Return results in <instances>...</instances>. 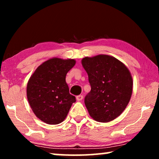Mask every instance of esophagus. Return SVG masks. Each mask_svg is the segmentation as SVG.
I'll return each instance as SVG.
<instances>
[{"mask_svg":"<svg viewBox=\"0 0 159 159\" xmlns=\"http://www.w3.org/2000/svg\"><path fill=\"white\" fill-rule=\"evenodd\" d=\"M83 95H81L76 96V99H77V101H81L82 99H83Z\"/></svg>","mask_w":159,"mask_h":159,"instance_id":"esophagus-1","label":"esophagus"}]
</instances>
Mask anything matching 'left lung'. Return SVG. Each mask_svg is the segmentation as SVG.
<instances>
[{
  "instance_id": "8db88e82",
  "label": "left lung",
  "mask_w": 159,
  "mask_h": 159,
  "mask_svg": "<svg viewBox=\"0 0 159 159\" xmlns=\"http://www.w3.org/2000/svg\"><path fill=\"white\" fill-rule=\"evenodd\" d=\"M81 64L91 86L85 98L88 113L96 121H111L130 100L133 81L130 71L121 61L107 55L85 57Z\"/></svg>"
}]
</instances>
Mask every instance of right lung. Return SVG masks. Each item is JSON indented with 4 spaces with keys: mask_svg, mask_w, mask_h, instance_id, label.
Masks as SVG:
<instances>
[{
    "mask_svg": "<svg viewBox=\"0 0 159 159\" xmlns=\"http://www.w3.org/2000/svg\"><path fill=\"white\" fill-rule=\"evenodd\" d=\"M76 64L74 59L50 58L38 66L29 79L26 96L32 111L47 124L64 121L76 98L69 93L66 75Z\"/></svg>",
    "mask_w": 159,
    "mask_h": 159,
    "instance_id": "add662e5",
    "label": "right lung"
}]
</instances>
